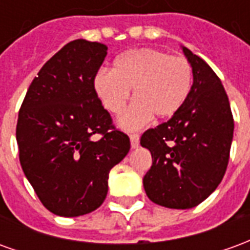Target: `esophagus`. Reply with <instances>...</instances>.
<instances>
[{
  "label": "esophagus",
  "mask_w": 250,
  "mask_h": 250,
  "mask_svg": "<svg viewBox=\"0 0 250 250\" xmlns=\"http://www.w3.org/2000/svg\"><path fill=\"white\" fill-rule=\"evenodd\" d=\"M139 139H141V135H139V134H130L131 147H132V148H136V147L139 146Z\"/></svg>",
  "instance_id": "34e87169"
}]
</instances>
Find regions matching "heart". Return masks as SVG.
Returning <instances> with one entry per match:
<instances>
[{"label": "heart", "instance_id": "b5f03b06", "mask_svg": "<svg viewBox=\"0 0 250 250\" xmlns=\"http://www.w3.org/2000/svg\"><path fill=\"white\" fill-rule=\"evenodd\" d=\"M93 85L104 108L114 115L125 111L134 89L135 103L120 119V125L132 130L152 116L168 119L177 114L191 91L193 69L185 57L139 48L120 55L112 71L99 72Z\"/></svg>", "mask_w": 250, "mask_h": 250}]
</instances>
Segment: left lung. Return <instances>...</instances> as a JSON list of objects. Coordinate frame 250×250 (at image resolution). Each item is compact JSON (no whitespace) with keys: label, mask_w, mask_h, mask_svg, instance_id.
I'll return each mask as SVG.
<instances>
[{"label":"left lung","mask_w":250,"mask_h":250,"mask_svg":"<svg viewBox=\"0 0 250 250\" xmlns=\"http://www.w3.org/2000/svg\"><path fill=\"white\" fill-rule=\"evenodd\" d=\"M184 49L193 68V85L171 119L147 130L141 145L150 150L151 168L143 177L147 197L170 209H190L214 191L225 175L234 120L220 77Z\"/></svg>","instance_id":"obj_1"}]
</instances>
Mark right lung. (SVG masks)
I'll use <instances>...</instances> for the list:
<instances>
[{
	"label": "right lung",
	"instance_id": "1",
	"mask_svg": "<svg viewBox=\"0 0 250 250\" xmlns=\"http://www.w3.org/2000/svg\"><path fill=\"white\" fill-rule=\"evenodd\" d=\"M105 56L100 42H68L41 68L20 108L21 167L41 204L56 215L98 209L111 168L130 151V138L115 127L93 85Z\"/></svg>",
	"mask_w": 250,
	"mask_h": 250
}]
</instances>
